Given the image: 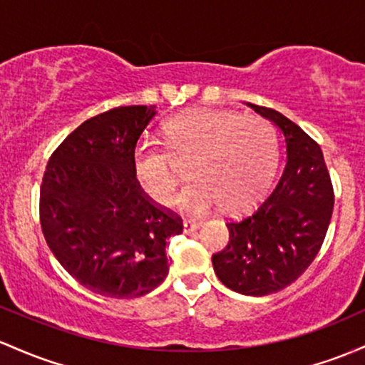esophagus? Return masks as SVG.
Returning <instances> with one entry per match:
<instances>
[{
  "label": "esophagus",
  "mask_w": 365,
  "mask_h": 365,
  "mask_svg": "<svg viewBox=\"0 0 365 365\" xmlns=\"http://www.w3.org/2000/svg\"><path fill=\"white\" fill-rule=\"evenodd\" d=\"M199 228V223L194 222V220H185L183 222V232L185 234H192V232H195Z\"/></svg>",
  "instance_id": "esophagus-1"
}]
</instances>
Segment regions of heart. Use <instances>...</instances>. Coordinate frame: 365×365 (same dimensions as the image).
Wrapping results in <instances>:
<instances>
[{
    "instance_id": "obj_1",
    "label": "heart",
    "mask_w": 365,
    "mask_h": 365,
    "mask_svg": "<svg viewBox=\"0 0 365 365\" xmlns=\"http://www.w3.org/2000/svg\"><path fill=\"white\" fill-rule=\"evenodd\" d=\"M163 142L178 161H189L192 183L178 204L202 213L216 202L227 211H241L258 201L277 168L279 145L272 124L258 115L228 110H194L164 123ZM168 152L142 142L131 155L138 187L152 201L170 204L178 175Z\"/></svg>"
}]
</instances>
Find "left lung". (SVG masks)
Instances as JSON below:
<instances>
[{"label": "left lung", "instance_id": "8db88e82", "mask_svg": "<svg viewBox=\"0 0 365 365\" xmlns=\"http://www.w3.org/2000/svg\"><path fill=\"white\" fill-rule=\"evenodd\" d=\"M282 131L286 168L256 210L227 223L228 244L213 255L216 277L247 296L277 293L317 256L329 227L334 192L319 143L280 112L247 103Z\"/></svg>", "mask_w": 365, "mask_h": 365}]
</instances>
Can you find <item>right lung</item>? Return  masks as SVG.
Instances as JSON below:
<instances>
[{
  "label": "right lung",
  "instance_id": "1",
  "mask_svg": "<svg viewBox=\"0 0 365 365\" xmlns=\"http://www.w3.org/2000/svg\"><path fill=\"white\" fill-rule=\"evenodd\" d=\"M155 107H115L76 128L51 154L39 218L58 263L93 293L138 298L166 279V242L182 218L138 187L131 155Z\"/></svg>",
  "mask_w": 365,
  "mask_h": 365
}]
</instances>
